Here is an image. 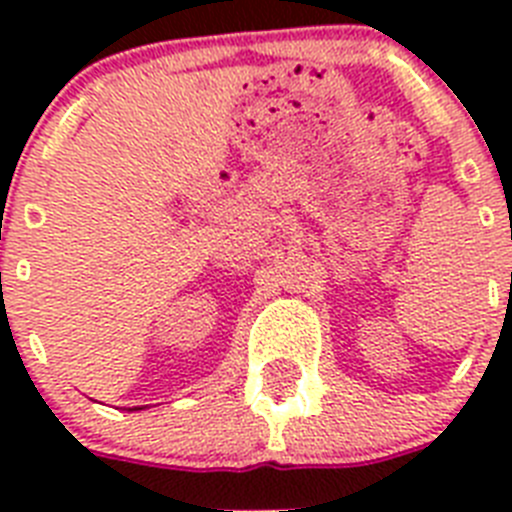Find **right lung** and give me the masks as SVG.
Segmentation results:
<instances>
[{
  "label": "right lung",
  "instance_id": "1",
  "mask_svg": "<svg viewBox=\"0 0 512 512\" xmlns=\"http://www.w3.org/2000/svg\"><path fill=\"white\" fill-rule=\"evenodd\" d=\"M135 410H143V408H135Z\"/></svg>",
  "mask_w": 512,
  "mask_h": 512
}]
</instances>
